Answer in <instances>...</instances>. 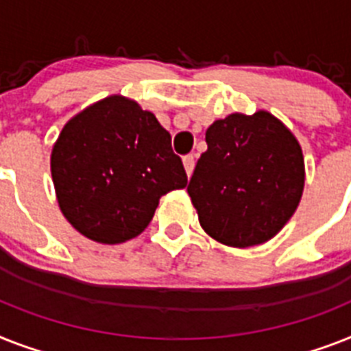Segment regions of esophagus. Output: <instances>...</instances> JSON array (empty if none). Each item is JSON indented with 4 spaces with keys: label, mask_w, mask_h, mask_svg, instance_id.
Segmentation results:
<instances>
[{
    "label": "esophagus",
    "mask_w": 351,
    "mask_h": 351,
    "mask_svg": "<svg viewBox=\"0 0 351 351\" xmlns=\"http://www.w3.org/2000/svg\"><path fill=\"white\" fill-rule=\"evenodd\" d=\"M184 167H185V173L187 176L193 175V169H195V155H185L184 156Z\"/></svg>",
    "instance_id": "1"
}]
</instances>
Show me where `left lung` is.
Listing matches in <instances>:
<instances>
[{
	"label": "left lung",
	"instance_id": "left-lung-1",
	"mask_svg": "<svg viewBox=\"0 0 351 351\" xmlns=\"http://www.w3.org/2000/svg\"><path fill=\"white\" fill-rule=\"evenodd\" d=\"M205 142L187 185L202 229L238 249L272 240L303 196L304 158L294 133L259 110L215 121Z\"/></svg>",
	"mask_w": 351,
	"mask_h": 351
}]
</instances>
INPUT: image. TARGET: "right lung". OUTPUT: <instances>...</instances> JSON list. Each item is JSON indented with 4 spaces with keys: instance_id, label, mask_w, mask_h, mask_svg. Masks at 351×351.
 Segmentation results:
<instances>
[{
    "instance_id": "1",
    "label": "right lung",
    "mask_w": 351,
    "mask_h": 351,
    "mask_svg": "<svg viewBox=\"0 0 351 351\" xmlns=\"http://www.w3.org/2000/svg\"><path fill=\"white\" fill-rule=\"evenodd\" d=\"M59 209L88 240L117 245L149 225L158 200L187 175L156 117L110 95L64 124L50 156Z\"/></svg>"
}]
</instances>
